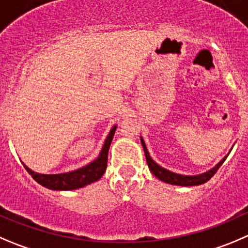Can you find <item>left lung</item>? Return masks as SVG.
Here are the masks:
<instances>
[{"instance_id":"left-lung-1","label":"left lung","mask_w":248,"mask_h":248,"mask_svg":"<svg viewBox=\"0 0 248 248\" xmlns=\"http://www.w3.org/2000/svg\"><path fill=\"white\" fill-rule=\"evenodd\" d=\"M141 143H142V146H143V151H145V155H146V161H147L150 170L152 171V173L155 174V175L157 176L159 180L164 181V183H167V184H171V185L195 186V185H201V184L207 183V181H208L209 179H211L212 176L217 173V170L220 168V166L224 163V161L226 159V157L223 158V161L219 162V163L217 164L214 168H212L211 170L206 171V173L200 174V175H195V176L180 175V174H175V173H173V171H169V170H167V169L162 168L161 166H158V164L153 161L152 158L150 157V155H148V151H147V148H146L145 141L142 140V138H141Z\"/></svg>"}]
</instances>
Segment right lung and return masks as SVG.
Here are the masks:
<instances>
[{"label": "right lung", "mask_w": 248, "mask_h": 248, "mask_svg": "<svg viewBox=\"0 0 248 248\" xmlns=\"http://www.w3.org/2000/svg\"><path fill=\"white\" fill-rule=\"evenodd\" d=\"M117 126L110 130L109 135L107 136L103 145L102 151H101L98 158H96L95 161L91 162L90 164L82 167V168L78 169V170L69 171V173L63 174H52V175H45V174H37L34 173L31 169H27L28 173L32 176L35 181L40 184V185L45 186L51 190H75V188L84 187V186L89 185V184L97 181L107 168V161H108V150H109L110 142H112L113 135Z\"/></svg>", "instance_id": "add662e5"}]
</instances>
